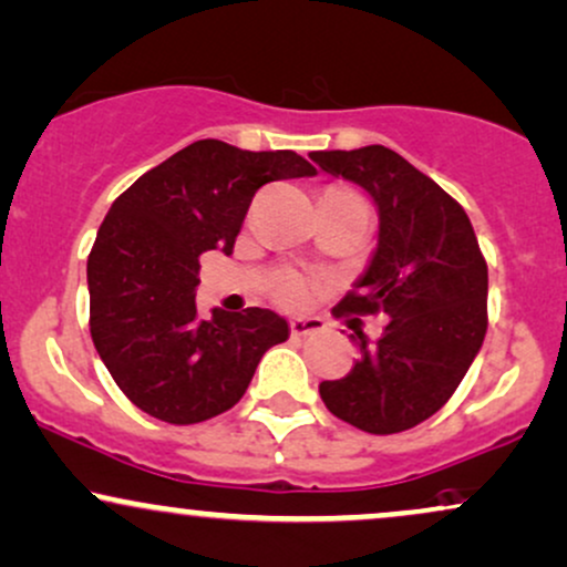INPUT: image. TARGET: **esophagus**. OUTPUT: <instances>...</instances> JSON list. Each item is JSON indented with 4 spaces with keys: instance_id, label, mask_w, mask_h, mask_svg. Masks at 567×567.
Instances as JSON below:
<instances>
[{
    "instance_id": "1",
    "label": "esophagus",
    "mask_w": 567,
    "mask_h": 567,
    "mask_svg": "<svg viewBox=\"0 0 567 567\" xmlns=\"http://www.w3.org/2000/svg\"><path fill=\"white\" fill-rule=\"evenodd\" d=\"M324 319L319 317H296L290 322V332L296 338H306V336H313V332H322L324 330Z\"/></svg>"
}]
</instances>
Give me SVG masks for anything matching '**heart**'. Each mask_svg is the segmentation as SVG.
<instances>
[{"instance_id": "obj_1", "label": "heart", "mask_w": 567, "mask_h": 567, "mask_svg": "<svg viewBox=\"0 0 567 567\" xmlns=\"http://www.w3.org/2000/svg\"><path fill=\"white\" fill-rule=\"evenodd\" d=\"M351 193V189H349ZM313 296V282L309 277L298 275V271H279L275 277V282H271V298L279 306H285V309H301L311 301Z\"/></svg>"}]
</instances>
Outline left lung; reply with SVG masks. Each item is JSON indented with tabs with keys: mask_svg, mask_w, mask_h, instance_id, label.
I'll use <instances>...</instances> for the list:
<instances>
[{
	"mask_svg": "<svg viewBox=\"0 0 567 567\" xmlns=\"http://www.w3.org/2000/svg\"><path fill=\"white\" fill-rule=\"evenodd\" d=\"M311 161L364 187L380 235L370 266L332 313H385L374 343L357 332L359 359L319 383L336 417L364 433L409 431L452 399L488 327V266L465 208L383 145L319 150Z\"/></svg>",
	"mask_w": 567,
	"mask_h": 567,
	"instance_id": "1",
	"label": "left lung"
}]
</instances>
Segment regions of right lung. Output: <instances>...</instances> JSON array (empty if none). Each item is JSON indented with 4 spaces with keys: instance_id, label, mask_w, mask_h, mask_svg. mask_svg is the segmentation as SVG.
<instances>
[{
    "instance_id": "add662e5",
    "label": "right lung",
    "mask_w": 567,
    "mask_h": 567,
    "mask_svg": "<svg viewBox=\"0 0 567 567\" xmlns=\"http://www.w3.org/2000/svg\"><path fill=\"white\" fill-rule=\"evenodd\" d=\"M313 174L292 150L197 140L115 197L86 261L89 330L134 406L172 425L216 417L288 340V322L258 306L197 319V275L206 250L231 254L264 184Z\"/></svg>"
}]
</instances>
